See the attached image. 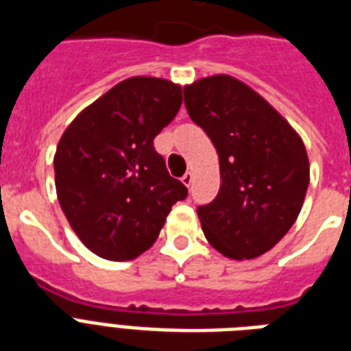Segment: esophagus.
<instances>
[{
	"label": "esophagus",
	"mask_w": 351,
	"mask_h": 351,
	"mask_svg": "<svg viewBox=\"0 0 351 351\" xmlns=\"http://www.w3.org/2000/svg\"><path fill=\"white\" fill-rule=\"evenodd\" d=\"M181 181H183L184 186H189V189H190V184L193 183V173L192 172H186L183 176V179H181Z\"/></svg>",
	"instance_id": "34e87169"
}]
</instances>
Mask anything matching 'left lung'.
<instances>
[{
	"mask_svg": "<svg viewBox=\"0 0 351 351\" xmlns=\"http://www.w3.org/2000/svg\"><path fill=\"white\" fill-rule=\"evenodd\" d=\"M184 105L219 156V193L197 208L204 237L230 259H255L301 212L310 183L304 143L268 101L232 75L186 85Z\"/></svg>",
	"mask_w": 351,
	"mask_h": 351,
	"instance_id": "1",
	"label": "left lung"
}]
</instances>
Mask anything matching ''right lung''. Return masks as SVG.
I'll list each match as a JSON object with an SVG mask.
<instances>
[{"label":"right lung","mask_w":351,"mask_h":351,"mask_svg":"<svg viewBox=\"0 0 351 351\" xmlns=\"http://www.w3.org/2000/svg\"><path fill=\"white\" fill-rule=\"evenodd\" d=\"M181 103L179 85L136 75L63 132L54 156L58 201L81 243L103 259L130 261L147 252L173 204L189 195L154 148Z\"/></svg>","instance_id":"1"}]
</instances>
